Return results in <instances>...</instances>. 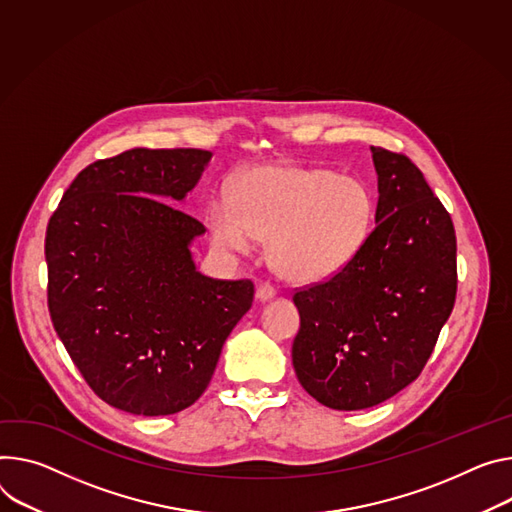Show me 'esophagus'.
<instances>
[{"instance_id":"34e87169","label":"esophagus","mask_w":512,"mask_h":512,"mask_svg":"<svg viewBox=\"0 0 512 512\" xmlns=\"http://www.w3.org/2000/svg\"><path fill=\"white\" fill-rule=\"evenodd\" d=\"M275 294H277V292H275V288H273L271 284H259V286H257V300H259V302H267V300H271Z\"/></svg>"}]
</instances>
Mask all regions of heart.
Instances as JSON below:
<instances>
[{"label":"heart","instance_id":"heart-1","mask_svg":"<svg viewBox=\"0 0 512 512\" xmlns=\"http://www.w3.org/2000/svg\"><path fill=\"white\" fill-rule=\"evenodd\" d=\"M371 218L374 200L359 179L298 165L245 173L232 204L214 200L206 214L220 251L243 255L253 239H267L269 265L294 282L343 269L365 243Z\"/></svg>","mask_w":512,"mask_h":512}]
</instances>
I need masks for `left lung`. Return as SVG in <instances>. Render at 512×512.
Masks as SVG:
<instances>
[{"instance_id": "1", "label": "left lung", "mask_w": 512, "mask_h": 512, "mask_svg": "<svg viewBox=\"0 0 512 512\" xmlns=\"http://www.w3.org/2000/svg\"><path fill=\"white\" fill-rule=\"evenodd\" d=\"M376 228L329 280L294 294L292 363L302 388L335 410L376 406L412 384L457 292L449 212L406 155L371 147Z\"/></svg>"}]
</instances>
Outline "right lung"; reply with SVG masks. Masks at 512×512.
Wrapping results in <instances>:
<instances>
[{
  "label": "right lung",
  "mask_w": 512,
  "mask_h": 512,
  "mask_svg": "<svg viewBox=\"0 0 512 512\" xmlns=\"http://www.w3.org/2000/svg\"><path fill=\"white\" fill-rule=\"evenodd\" d=\"M210 159L202 149H130L91 163L46 228L53 327L89 388L130 414L192 406L253 304L251 280L196 269L190 245L206 228L173 206Z\"/></svg>",
  "instance_id": "1"
}]
</instances>
